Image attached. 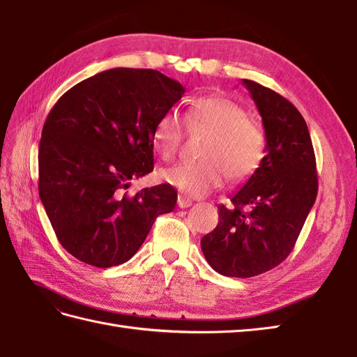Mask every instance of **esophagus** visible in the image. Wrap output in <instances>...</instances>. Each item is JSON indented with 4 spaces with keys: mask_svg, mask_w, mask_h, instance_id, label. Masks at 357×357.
<instances>
[{
    "mask_svg": "<svg viewBox=\"0 0 357 357\" xmlns=\"http://www.w3.org/2000/svg\"><path fill=\"white\" fill-rule=\"evenodd\" d=\"M192 206V199L190 198H187V196H184V195H179L178 196V207L179 208H187V207H190Z\"/></svg>",
    "mask_w": 357,
    "mask_h": 357,
    "instance_id": "34e87169",
    "label": "esophagus"
}]
</instances>
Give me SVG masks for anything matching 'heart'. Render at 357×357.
<instances>
[{
    "mask_svg": "<svg viewBox=\"0 0 357 357\" xmlns=\"http://www.w3.org/2000/svg\"><path fill=\"white\" fill-rule=\"evenodd\" d=\"M188 128H204L199 161H181L159 172L165 184L178 192L199 198L224 184L244 183L259 170L267 155V136L259 123L248 118V112L225 96L198 98L185 115ZM153 142L164 159H172L184 136L179 112L165 110L153 126Z\"/></svg>",
    "mask_w": 357,
    "mask_h": 357,
    "instance_id": "1",
    "label": "heart"
}]
</instances>
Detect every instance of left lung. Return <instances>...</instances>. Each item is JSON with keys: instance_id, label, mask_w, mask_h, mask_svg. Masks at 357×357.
Segmentation results:
<instances>
[{"instance_id": "8db88e82", "label": "left lung", "mask_w": 357, "mask_h": 357, "mask_svg": "<svg viewBox=\"0 0 357 357\" xmlns=\"http://www.w3.org/2000/svg\"><path fill=\"white\" fill-rule=\"evenodd\" d=\"M242 84L262 116L267 155L231 196L233 206L218 207L216 229L201 239L211 268L231 278L257 276L287 259L317 195L316 158L305 119L275 90L250 79Z\"/></svg>"}]
</instances>
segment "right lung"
I'll list each match as a JSON object with an SVG mask.
<instances>
[{
  "label": "right lung",
  "instance_id": "add662e5",
  "mask_svg": "<svg viewBox=\"0 0 357 357\" xmlns=\"http://www.w3.org/2000/svg\"><path fill=\"white\" fill-rule=\"evenodd\" d=\"M185 89L161 72L118 69L78 82L45 119L40 198L56 238L77 259L98 268L127 262L178 193L169 184L123 193L153 172V126Z\"/></svg>",
  "mask_w": 357,
  "mask_h": 357
}]
</instances>
